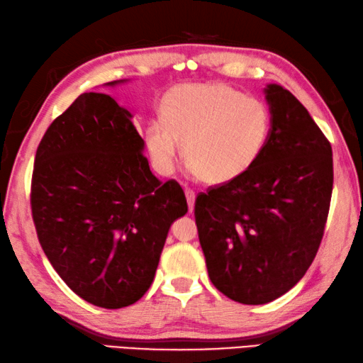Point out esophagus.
Returning a JSON list of instances; mask_svg holds the SVG:
<instances>
[{"mask_svg": "<svg viewBox=\"0 0 363 363\" xmlns=\"http://www.w3.org/2000/svg\"><path fill=\"white\" fill-rule=\"evenodd\" d=\"M184 196H186V201H188L189 211H193V208H194V199H196V193H194V189H191V188H184Z\"/></svg>", "mask_w": 363, "mask_h": 363, "instance_id": "1", "label": "esophagus"}]
</instances>
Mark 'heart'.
<instances>
[{
    "label": "heart",
    "instance_id": "obj_1",
    "mask_svg": "<svg viewBox=\"0 0 363 363\" xmlns=\"http://www.w3.org/2000/svg\"><path fill=\"white\" fill-rule=\"evenodd\" d=\"M161 120L150 121L145 145L161 172L183 160L203 182L225 184L243 177L264 152L272 128L269 107L225 84L179 85L161 102Z\"/></svg>",
    "mask_w": 363,
    "mask_h": 363
}]
</instances>
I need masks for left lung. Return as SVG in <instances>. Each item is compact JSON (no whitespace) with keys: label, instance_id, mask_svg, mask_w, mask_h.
Returning a JSON list of instances; mask_svg holds the SVG:
<instances>
[{"label":"left lung","instance_id":"8db88e82","mask_svg":"<svg viewBox=\"0 0 363 363\" xmlns=\"http://www.w3.org/2000/svg\"><path fill=\"white\" fill-rule=\"evenodd\" d=\"M265 94L272 128L259 160L194 203L211 283L243 305L269 303L302 279L323 240L333 188L332 145L308 111L279 85Z\"/></svg>","mask_w":363,"mask_h":363}]
</instances>
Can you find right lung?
Returning <instances> with one entry per match:
<instances>
[{
	"label": "right lung",
	"instance_id": "1",
	"mask_svg": "<svg viewBox=\"0 0 363 363\" xmlns=\"http://www.w3.org/2000/svg\"><path fill=\"white\" fill-rule=\"evenodd\" d=\"M131 117L108 94H80L40 139L31 177L47 259L79 297L107 310L148 291L170 224L188 211L180 184L152 174Z\"/></svg>",
	"mask_w": 363,
	"mask_h": 363
}]
</instances>
